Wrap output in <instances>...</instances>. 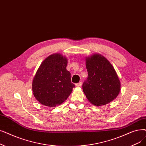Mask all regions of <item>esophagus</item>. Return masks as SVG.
I'll return each instance as SVG.
<instances>
[{"label":"esophagus","instance_id":"1","mask_svg":"<svg viewBox=\"0 0 146 146\" xmlns=\"http://www.w3.org/2000/svg\"><path fill=\"white\" fill-rule=\"evenodd\" d=\"M82 82H79V83L76 84V86H80L82 85Z\"/></svg>","mask_w":146,"mask_h":146}]
</instances>
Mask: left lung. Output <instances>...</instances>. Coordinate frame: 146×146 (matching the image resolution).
Segmentation results:
<instances>
[{"label": "left lung", "instance_id": "left-lung-1", "mask_svg": "<svg viewBox=\"0 0 146 146\" xmlns=\"http://www.w3.org/2000/svg\"><path fill=\"white\" fill-rule=\"evenodd\" d=\"M87 79L82 88L90 102L100 106L116 98L120 83L115 68L103 55L94 54L86 59Z\"/></svg>", "mask_w": 146, "mask_h": 146}]
</instances>
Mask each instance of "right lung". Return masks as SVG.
Returning <instances> with one entry per match:
<instances>
[{
    "label": "right lung",
    "mask_w": 146,
    "mask_h": 146,
    "mask_svg": "<svg viewBox=\"0 0 146 146\" xmlns=\"http://www.w3.org/2000/svg\"><path fill=\"white\" fill-rule=\"evenodd\" d=\"M67 60L60 54L50 55L38 68L32 83L34 96L42 104L53 107L62 103L75 85L67 70Z\"/></svg>",
    "instance_id": "1"
}]
</instances>
